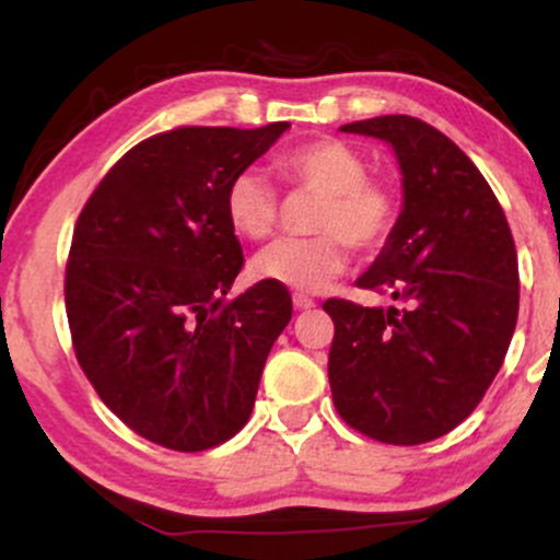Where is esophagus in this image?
Here are the masks:
<instances>
[{
  "label": "esophagus",
  "instance_id": "esophagus-1",
  "mask_svg": "<svg viewBox=\"0 0 560 560\" xmlns=\"http://www.w3.org/2000/svg\"><path fill=\"white\" fill-rule=\"evenodd\" d=\"M292 302H294V307H298V311H311V307H316V302L307 298V294H294Z\"/></svg>",
  "mask_w": 560,
  "mask_h": 560
}]
</instances>
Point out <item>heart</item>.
<instances>
[{
	"instance_id": "1",
	"label": "heart",
	"mask_w": 560,
	"mask_h": 560,
	"mask_svg": "<svg viewBox=\"0 0 560 560\" xmlns=\"http://www.w3.org/2000/svg\"><path fill=\"white\" fill-rule=\"evenodd\" d=\"M273 173L289 191L318 197L311 229L316 236L279 240L253 262L258 279L298 292H318L347 266V247L376 253L400 221V197L387 178L369 176L361 152L342 139L320 137L287 147L273 158ZM229 226L242 240H266L279 223L276 186L260 171L244 168L223 195Z\"/></svg>"
}]
</instances>
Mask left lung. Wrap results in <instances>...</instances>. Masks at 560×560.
<instances>
[{
	"mask_svg": "<svg viewBox=\"0 0 560 560\" xmlns=\"http://www.w3.org/2000/svg\"><path fill=\"white\" fill-rule=\"evenodd\" d=\"M342 131L389 141L405 205L358 287L402 307L331 298L329 384L347 427L421 445L468 419L505 361L518 316L516 244L498 197L455 141L410 115Z\"/></svg>",
	"mask_w": 560,
	"mask_h": 560,
	"instance_id": "obj_1",
	"label": "left lung"
}]
</instances>
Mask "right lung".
<instances>
[{"instance_id":"right-lung-1","label":"right lung","mask_w":560,"mask_h":560,"mask_svg":"<svg viewBox=\"0 0 560 560\" xmlns=\"http://www.w3.org/2000/svg\"><path fill=\"white\" fill-rule=\"evenodd\" d=\"M289 124L182 126L139 141L83 205L66 266L75 358L144 440L202 453L247 423L292 294L244 266L223 195Z\"/></svg>"}]
</instances>
